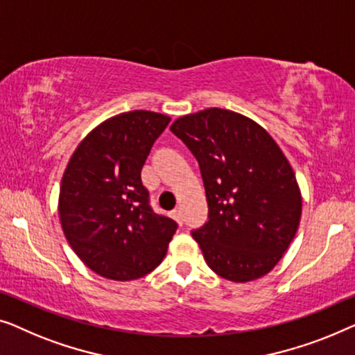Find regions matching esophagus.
Wrapping results in <instances>:
<instances>
[{
    "instance_id": "obj_1",
    "label": "esophagus",
    "mask_w": 355,
    "mask_h": 355,
    "mask_svg": "<svg viewBox=\"0 0 355 355\" xmlns=\"http://www.w3.org/2000/svg\"><path fill=\"white\" fill-rule=\"evenodd\" d=\"M171 216L173 220H177L178 223L183 222V216H182V211H180V209H173V211L171 212Z\"/></svg>"
}]
</instances>
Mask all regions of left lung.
<instances>
[{
	"mask_svg": "<svg viewBox=\"0 0 355 355\" xmlns=\"http://www.w3.org/2000/svg\"><path fill=\"white\" fill-rule=\"evenodd\" d=\"M171 130L201 168L209 220L191 234L207 266L234 283L267 275L301 222V189L286 156L266 128L228 109L188 114Z\"/></svg>",
	"mask_w": 355,
	"mask_h": 355,
	"instance_id": "8db88e82",
	"label": "left lung"
}]
</instances>
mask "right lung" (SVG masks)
Returning a JSON list of instances; mask_svg holds the SVG:
<instances>
[{"mask_svg":"<svg viewBox=\"0 0 355 355\" xmlns=\"http://www.w3.org/2000/svg\"><path fill=\"white\" fill-rule=\"evenodd\" d=\"M171 117L151 111L114 116L82 139L59 191L69 244L94 273L117 282L153 272L177 230L149 206L141 168Z\"/></svg>","mask_w":355,"mask_h":355,"instance_id":"1","label":"right lung"}]
</instances>
